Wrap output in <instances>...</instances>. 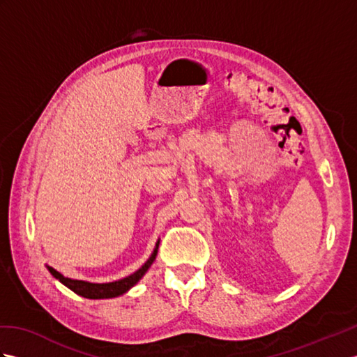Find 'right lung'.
<instances>
[{"label": "right lung", "mask_w": 357, "mask_h": 357, "mask_svg": "<svg viewBox=\"0 0 357 357\" xmlns=\"http://www.w3.org/2000/svg\"><path fill=\"white\" fill-rule=\"evenodd\" d=\"M158 247H159V239L156 242V245L153 248V253L150 255L149 259L144 262L141 268L136 270L133 275L123 278L119 280H113V282H105V284H95V282H89V280H79V279H72V278H66L61 273L56 271L50 265H45L47 270L50 271V275L53 278H56L59 282L64 284L67 288H70L72 291L77 294L82 296V298L87 299H110V298H118V296L127 293L132 287L139 282L142 276L146 275L147 270L151 267V264L156 259L158 255Z\"/></svg>", "instance_id": "add662e5"}]
</instances>
